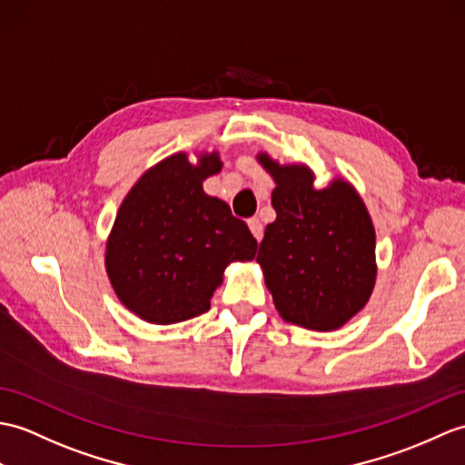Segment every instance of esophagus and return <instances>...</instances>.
Masks as SVG:
<instances>
[{
	"label": "esophagus",
	"instance_id": "esophagus-1",
	"mask_svg": "<svg viewBox=\"0 0 465 465\" xmlns=\"http://www.w3.org/2000/svg\"><path fill=\"white\" fill-rule=\"evenodd\" d=\"M247 225H250V230H252V233L255 235V240L262 242V237H263V223L259 222L257 218H252V220H247Z\"/></svg>",
	"mask_w": 465,
	"mask_h": 465
}]
</instances>
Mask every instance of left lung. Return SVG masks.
<instances>
[{
  "instance_id": "obj_1",
  "label": "left lung",
  "mask_w": 465,
  "mask_h": 465,
  "mask_svg": "<svg viewBox=\"0 0 465 465\" xmlns=\"http://www.w3.org/2000/svg\"><path fill=\"white\" fill-rule=\"evenodd\" d=\"M259 162L277 183V220L265 228L257 253L275 309L305 329H339L374 287L371 215L347 182L315 190L307 166H279L265 154Z\"/></svg>"
}]
</instances>
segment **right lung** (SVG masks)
Returning <instances> with one entry per match:
<instances>
[{
  "mask_svg": "<svg viewBox=\"0 0 465 465\" xmlns=\"http://www.w3.org/2000/svg\"><path fill=\"white\" fill-rule=\"evenodd\" d=\"M222 170L218 154L196 166L186 154L158 162L128 192L106 243L118 299L140 319L172 325L210 309L223 269L247 262L257 240L202 182Z\"/></svg>",
  "mask_w": 465,
  "mask_h": 465,
  "instance_id": "right-lung-1",
  "label": "right lung"
}]
</instances>
